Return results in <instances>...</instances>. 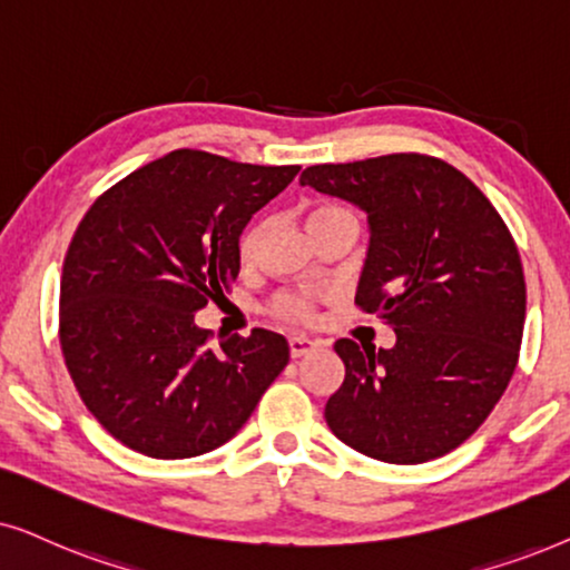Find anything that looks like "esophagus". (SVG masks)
<instances>
[{"mask_svg": "<svg viewBox=\"0 0 570 570\" xmlns=\"http://www.w3.org/2000/svg\"><path fill=\"white\" fill-rule=\"evenodd\" d=\"M313 348H315V344L305 336H292L289 338V352H292L294 360H299V356H307L309 352H313Z\"/></svg>", "mask_w": 570, "mask_h": 570, "instance_id": "34e87169", "label": "esophagus"}]
</instances>
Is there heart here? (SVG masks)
<instances>
[{"label":"heart","mask_w":570,"mask_h":570,"mask_svg":"<svg viewBox=\"0 0 570 570\" xmlns=\"http://www.w3.org/2000/svg\"><path fill=\"white\" fill-rule=\"evenodd\" d=\"M344 208H336V206H321L315 208L313 214H309L307 224L317 222V218L323 216H331V214H341ZM261 237H263V226L261 224H253L249 229L242 234L239 239V257L245 263L255 261L257 255V247H261ZM273 313L278 317H284V321H292V323H309L315 315V307H313V299L305 297V294H284V297H278L273 302Z\"/></svg>","instance_id":"b5f03b06"}]
</instances>
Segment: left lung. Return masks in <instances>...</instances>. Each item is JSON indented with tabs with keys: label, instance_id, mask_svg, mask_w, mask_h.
<instances>
[{
	"label": "left lung",
	"instance_id": "obj_1",
	"mask_svg": "<svg viewBox=\"0 0 570 570\" xmlns=\"http://www.w3.org/2000/svg\"><path fill=\"white\" fill-rule=\"evenodd\" d=\"M299 185L367 214L354 302L396 333L391 348L333 344L346 375L325 422L385 464L445 456L488 420L519 362L527 284L511 232L472 179L422 154L307 166Z\"/></svg>",
	"mask_w": 570,
	"mask_h": 570
}]
</instances>
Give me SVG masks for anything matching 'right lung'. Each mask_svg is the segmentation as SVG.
Masks as SVG:
<instances>
[{
  "label": "right lung",
  "mask_w": 570,
  "mask_h": 570,
  "mask_svg": "<svg viewBox=\"0 0 570 570\" xmlns=\"http://www.w3.org/2000/svg\"><path fill=\"white\" fill-rule=\"evenodd\" d=\"M299 166L179 148L98 197L67 249L59 344L82 404L121 445L193 459L224 445L289 362L278 333L208 346L195 313L239 273V237Z\"/></svg>",
  "instance_id": "obj_1"
}]
</instances>
